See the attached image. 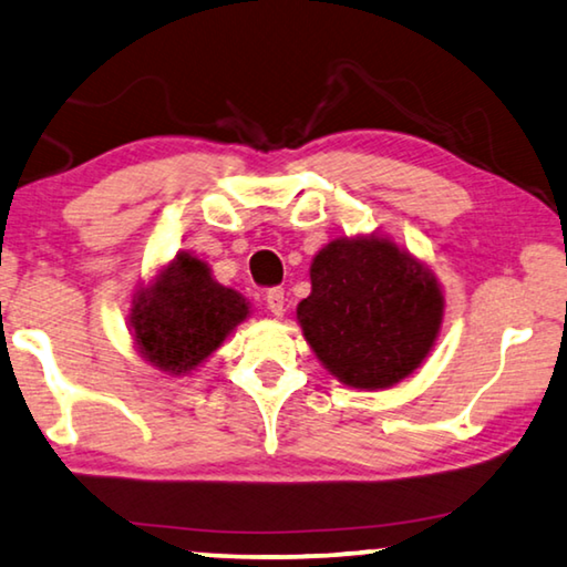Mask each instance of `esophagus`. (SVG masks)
Instances as JSON below:
<instances>
[{"mask_svg":"<svg viewBox=\"0 0 567 567\" xmlns=\"http://www.w3.org/2000/svg\"><path fill=\"white\" fill-rule=\"evenodd\" d=\"M264 301H266V309H268V311L276 313V317H281L284 306H286V293H284V289H268L266 296H264Z\"/></svg>","mask_w":567,"mask_h":567,"instance_id":"esophagus-1","label":"esophagus"}]
</instances>
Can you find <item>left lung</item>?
<instances>
[{
  "mask_svg": "<svg viewBox=\"0 0 567 567\" xmlns=\"http://www.w3.org/2000/svg\"><path fill=\"white\" fill-rule=\"evenodd\" d=\"M444 296L414 256L389 238H337L311 264L296 317L339 382L384 389L422 364L440 333Z\"/></svg>",
  "mask_w": 567,
  "mask_h": 567,
  "instance_id": "8db88e82",
  "label": "left lung"
}]
</instances>
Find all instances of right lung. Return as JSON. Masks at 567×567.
I'll return each instance as SVG.
<instances>
[{
    "mask_svg": "<svg viewBox=\"0 0 567 567\" xmlns=\"http://www.w3.org/2000/svg\"><path fill=\"white\" fill-rule=\"evenodd\" d=\"M246 317L244 296L220 286L200 258L178 254L137 293L130 327L141 354L178 377L208 359Z\"/></svg>",
    "mask_w": 567,
    "mask_h": 567,
    "instance_id": "1",
    "label": "right lung"
}]
</instances>
